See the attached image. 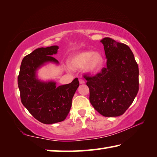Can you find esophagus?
<instances>
[{"label": "esophagus", "mask_w": 157, "mask_h": 157, "mask_svg": "<svg viewBox=\"0 0 157 157\" xmlns=\"http://www.w3.org/2000/svg\"><path fill=\"white\" fill-rule=\"evenodd\" d=\"M79 84H84L85 83V82L83 79H79Z\"/></svg>", "instance_id": "34e87169"}]
</instances>
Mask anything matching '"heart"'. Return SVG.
<instances>
[{"instance_id":"heart-1","label":"heart","mask_w":157,"mask_h":157,"mask_svg":"<svg viewBox=\"0 0 157 157\" xmlns=\"http://www.w3.org/2000/svg\"><path fill=\"white\" fill-rule=\"evenodd\" d=\"M104 63V58L99 52L84 51L71 57L68 64L71 68H79L84 66V71L89 73H95L100 70Z\"/></svg>"}]
</instances>
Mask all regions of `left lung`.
<instances>
[{"mask_svg":"<svg viewBox=\"0 0 157 157\" xmlns=\"http://www.w3.org/2000/svg\"><path fill=\"white\" fill-rule=\"evenodd\" d=\"M104 46L107 67L94 76L84 75L89 89V100L101 115H123L139 91V66L127 45L105 37Z\"/></svg>","mask_w":157,"mask_h":157,"instance_id":"1","label":"left lung"}]
</instances>
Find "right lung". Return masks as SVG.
Listing matches in <instances>:
<instances>
[{"instance_id":"right-lung-1","label":"right lung","mask_w":157,"mask_h":157,"mask_svg":"<svg viewBox=\"0 0 157 157\" xmlns=\"http://www.w3.org/2000/svg\"><path fill=\"white\" fill-rule=\"evenodd\" d=\"M58 49L57 46L40 48L26 55L21 62L18 76L21 102L34 118L44 124L65 120L79 84L78 78L59 86L55 82H41L36 78L37 69L45 63H59L52 57Z\"/></svg>"}]
</instances>
